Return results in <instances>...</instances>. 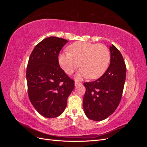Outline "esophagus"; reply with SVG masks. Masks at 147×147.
I'll list each match as a JSON object with an SVG mask.
<instances>
[{
    "mask_svg": "<svg viewBox=\"0 0 147 147\" xmlns=\"http://www.w3.org/2000/svg\"><path fill=\"white\" fill-rule=\"evenodd\" d=\"M75 86H77V85H78V84H81L82 83H80V82H77V81H75Z\"/></svg>",
    "mask_w": 147,
    "mask_h": 147,
    "instance_id": "34e87169",
    "label": "esophagus"
}]
</instances>
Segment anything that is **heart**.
<instances>
[{
  "mask_svg": "<svg viewBox=\"0 0 147 147\" xmlns=\"http://www.w3.org/2000/svg\"><path fill=\"white\" fill-rule=\"evenodd\" d=\"M69 50L70 53L63 52L58 57L59 64L67 74H72L80 66L82 68L77 74L78 78L89 77L96 79L101 77L108 68L110 53L104 45L76 42L69 47Z\"/></svg>",
  "mask_w": 147,
  "mask_h": 147,
  "instance_id": "heart-1",
  "label": "heart"
}]
</instances>
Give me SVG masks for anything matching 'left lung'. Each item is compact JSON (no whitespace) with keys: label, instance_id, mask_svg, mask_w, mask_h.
I'll use <instances>...</instances> for the list:
<instances>
[{"label":"left lung","instance_id":"8db88e82","mask_svg":"<svg viewBox=\"0 0 147 147\" xmlns=\"http://www.w3.org/2000/svg\"><path fill=\"white\" fill-rule=\"evenodd\" d=\"M110 63L105 72L94 82L83 83L84 112L96 121L108 118L117 109L126 80V67L121 53L113 45L110 46Z\"/></svg>","mask_w":147,"mask_h":147}]
</instances>
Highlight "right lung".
I'll return each mask as SVG.
<instances>
[{"label":"right lung","mask_w":147,"mask_h":147,"mask_svg":"<svg viewBox=\"0 0 147 147\" xmlns=\"http://www.w3.org/2000/svg\"><path fill=\"white\" fill-rule=\"evenodd\" d=\"M67 42L64 38L47 37L35 47L29 59L26 80L29 99L38 113L47 118L63 113L75 87L74 81L58 63L59 52Z\"/></svg>","instance_id":"add662e5"}]
</instances>
